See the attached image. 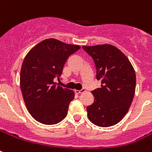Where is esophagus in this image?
<instances>
[{
    "label": "esophagus",
    "mask_w": 152,
    "mask_h": 152,
    "mask_svg": "<svg viewBox=\"0 0 152 152\" xmlns=\"http://www.w3.org/2000/svg\"><path fill=\"white\" fill-rule=\"evenodd\" d=\"M85 91H86L85 89L83 88V89H81V90H76L75 91V93H76V94H81V93L85 92Z\"/></svg>",
    "instance_id": "1"
}]
</instances>
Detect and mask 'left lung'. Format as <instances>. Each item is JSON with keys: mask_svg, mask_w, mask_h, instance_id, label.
Wrapping results in <instances>:
<instances>
[{"mask_svg": "<svg viewBox=\"0 0 152 152\" xmlns=\"http://www.w3.org/2000/svg\"><path fill=\"white\" fill-rule=\"evenodd\" d=\"M92 57L101 87L92 91L94 102L87 107L89 120L100 127L116 125L129 111L135 95L136 73L127 57L110 45L83 46Z\"/></svg>", "mask_w": 152, "mask_h": 152, "instance_id": "obj_1", "label": "left lung"}]
</instances>
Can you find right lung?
I'll return each instance as SVG.
<instances>
[{"label": "right lung", "instance_id": "1", "mask_svg": "<svg viewBox=\"0 0 152 152\" xmlns=\"http://www.w3.org/2000/svg\"><path fill=\"white\" fill-rule=\"evenodd\" d=\"M80 49L77 45L48 39L26 55L20 71V88L27 110L37 121L54 125L66 117L75 94L57 85L54 80H60L68 57Z\"/></svg>", "mask_w": 152, "mask_h": 152}]
</instances>
